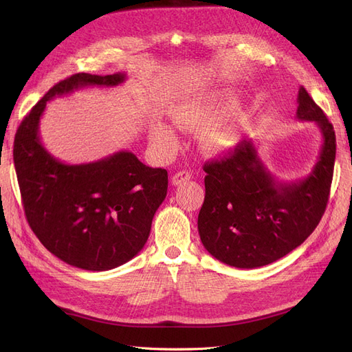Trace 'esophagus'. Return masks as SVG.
Here are the masks:
<instances>
[{"mask_svg": "<svg viewBox=\"0 0 352 352\" xmlns=\"http://www.w3.org/2000/svg\"><path fill=\"white\" fill-rule=\"evenodd\" d=\"M192 176V173L189 172V170H179L177 173L173 175L172 177V184L173 185H182L184 182H188V180Z\"/></svg>", "mask_w": 352, "mask_h": 352, "instance_id": "34e87169", "label": "esophagus"}]
</instances>
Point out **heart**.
<instances>
[{"label":"heart","mask_w":352,"mask_h":352,"mask_svg":"<svg viewBox=\"0 0 352 352\" xmlns=\"http://www.w3.org/2000/svg\"><path fill=\"white\" fill-rule=\"evenodd\" d=\"M238 104L236 95L221 94L214 98L188 101L175 110L173 122L182 131L201 132L207 126L209 129L202 133L201 145L210 154H217L229 150L235 145L238 133L242 126V117H235L229 122L210 127L217 117L232 110ZM151 140L164 148H170L176 144V136L167 124L158 123L151 127Z\"/></svg>","instance_id":"1"}]
</instances>
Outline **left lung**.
Segmentation results:
<instances>
[{
	"mask_svg": "<svg viewBox=\"0 0 352 352\" xmlns=\"http://www.w3.org/2000/svg\"><path fill=\"white\" fill-rule=\"evenodd\" d=\"M296 117L314 122L323 145L313 172L292 184H278L252 141L239 142L220 160L204 164L206 198L198 232L206 250L221 263L254 269L285 257L311 235L322 220L332 185L336 136L323 110L304 87Z\"/></svg>",
	"mask_w": 352,
	"mask_h": 352,
	"instance_id": "obj_1",
	"label": "left lung"
}]
</instances>
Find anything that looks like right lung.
<instances>
[{
    "label": "right lung",
    "mask_w": 352,
    "mask_h": 352,
    "mask_svg": "<svg viewBox=\"0 0 352 352\" xmlns=\"http://www.w3.org/2000/svg\"><path fill=\"white\" fill-rule=\"evenodd\" d=\"M124 79V73H76L56 83L14 138V167L30 229L51 254L83 270L119 267L144 248L167 194V172L145 166L129 151L87 164L61 163L41 144L39 119L56 95L117 87Z\"/></svg>",
    "instance_id": "right-lung-1"
}]
</instances>
